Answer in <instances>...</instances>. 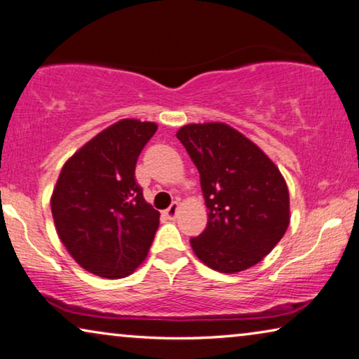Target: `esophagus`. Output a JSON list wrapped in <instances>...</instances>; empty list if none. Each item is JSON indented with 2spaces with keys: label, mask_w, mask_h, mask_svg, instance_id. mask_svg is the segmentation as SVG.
Masks as SVG:
<instances>
[{
  "label": "esophagus",
  "mask_w": 359,
  "mask_h": 359,
  "mask_svg": "<svg viewBox=\"0 0 359 359\" xmlns=\"http://www.w3.org/2000/svg\"><path fill=\"white\" fill-rule=\"evenodd\" d=\"M177 211H179V203L174 201L172 205H170L168 210L164 211V216L168 219H175V216H177Z\"/></svg>",
  "instance_id": "34e87169"
}]
</instances>
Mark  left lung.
<instances>
[{
    "label": "left lung",
    "instance_id": "8db88e82",
    "mask_svg": "<svg viewBox=\"0 0 359 359\" xmlns=\"http://www.w3.org/2000/svg\"><path fill=\"white\" fill-rule=\"evenodd\" d=\"M177 138L200 172L208 226L190 238L195 255L219 272L258 264L290 222L280 170L247 137L222 122L189 124Z\"/></svg>",
    "mask_w": 359,
    "mask_h": 359
}]
</instances>
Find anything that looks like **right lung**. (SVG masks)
Segmentation results:
<instances>
[{"label": "right lung", "mask_w": 359, "mask_h": 359, "mask_svg": "<svg viewBox=\"0 0 359 359\" xmlns=\"http://www.w3.org/2000/svg\"><path fill=\"white\" fill-rule=\"evenodd\" d=\"M156 128L153 122L122 119L80 148L61 170L51 196L56 231L92 274L122 279L147 258L159 212L143 198L135 165Z\"/></svg>", "instance_id": "add662e5"}]
</instances>
